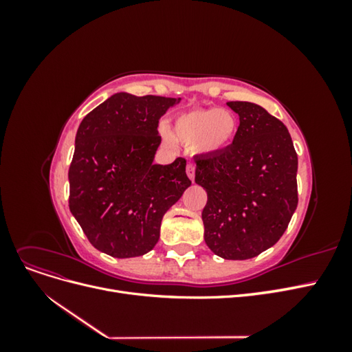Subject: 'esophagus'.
<instances>
[{
    "label": "esophagus",
    "mask_w": 352,
    "mask_h": 352,
    "mask_svg": "<svg viewBox=\"0 0 352 352\" xmlns=\"http://www.w3.org/2000/svg\"><path fill=\"white\" fill-rule=\"evenodd\" d=\"M186 175L194 182V179H195V164L188 163V166H186Z\"/></svg>",
    "instance_id": "esophagus-1"
}]
</instances>
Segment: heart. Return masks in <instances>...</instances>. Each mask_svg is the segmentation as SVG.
<instances>
[{
    "label": "heart",
    "instance_id": "heart-1",
    "mask_svg": "<svg viewBox=\"0 0 352 352\" xmlns=\"http://www.w3.org/2000/svg\"><path fill=\"white\" fill-rule=\"evenodd\" d=\"M173 136L185 145H194L204 154L226 150L238 132L236 116L229 110L207 107L179 114L173 120Z\"/></svg>",
    "mask_w": 352,
    "mask_h": 352
}]
</instances>
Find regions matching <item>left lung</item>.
<instances>
[{
    "instance_id": "left-lung-1",
    "label": "left lung",
    "mask_w": 352,
    "mask_h": 352,
    "mask_svg": "<svg viewBox=\"0 0 352 352\" xmlns=\"http://www.w3.org/2000/svg\"><path fill=\"white\" fill-rule=\"evenodd\" d=\"M239 116L233 142L197 157L195 182L207 190L202 210L208 248L247 260L280 239L298 206V157L286 126L252 102L229 101Z\"/></svg>"
}]
</instances>
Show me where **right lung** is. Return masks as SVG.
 Returning a JSON list of instances; mask_svg holds the SVG:
<instances>
[{
  "label": "right lung",
  "instance_id": "add662e5",
  "mask_svg": "<svg viewBox=\"0 0 352 352\" xmlns=\"http://www.w3.org/2000/svg\"><path fill=\"white\" fill-rule=\"evenodd\" d=\"M180 98L116 94L85 116L69 167V207L95 248L117 258L151 251L163 216L190 185L186 160L154 164L158 120Z\"/></svg>",
  "mask_w": 352,
  "mask_h": 352
}]
</instances>
